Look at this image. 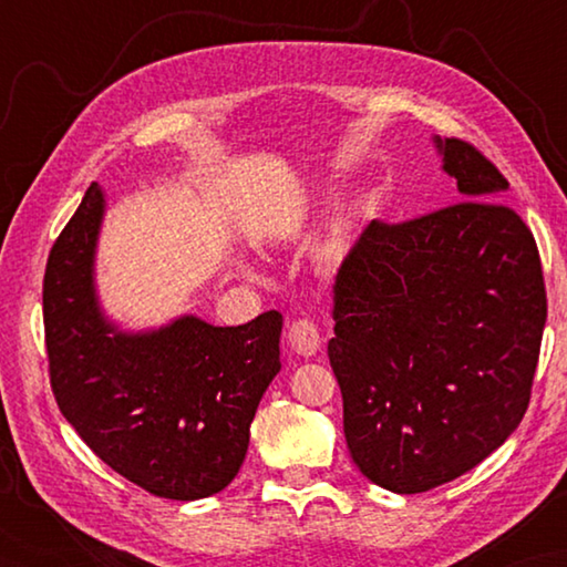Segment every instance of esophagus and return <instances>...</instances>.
<instances>
[{
	"label": "esophagus",
	"mask_w": 567,
	"mask_h": 567,
	"mask_svg": "<svg viewBox=\"0 0 567 567\" xmlns=\"http://www.w3.org/2000/svg\"><path fill=\"white\" fill-rule=\"evenodd\" d=\"M287 341H290L292 351L299 355H315L321 346V336L317 323L311 319H295L287 327Z\"/></svg>",
	"instance_id": "1"
}]
</instances>
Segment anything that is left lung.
<instances>
[{
  "label": "left lung",
  "mask_w": 567,
  "mask_h": 567,
  "mask_svg": "<svg viewBox=\"0 0 567 567\" xmlns=\"http://www.w3.org/2000/svg\"><path fill=\"white\" fill-rule=\"evenodd\" d=\"M436 143L457 202L372 221L333 287L348 451L400 495L451 483L512 436L548 311L532 228L499 202L509 183L473 143Z\"/></svg>",
  "instance_id": "1"
}]
</instances>
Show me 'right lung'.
I'll use <instances>...</instances> for the list:
<instances>
[{
  "instance_id": "add662e5",
  "label": "right lung",
  "mask_w": 567,
  "mask_h": 567,
  "mask_svg": "<svg viewBox=\"0 0 567 567\" xmlns=\"http://www.w3.org/2000/svg\"><path fill=\"white\" fill-rule=\"evenodd\" d=\"M104 212L97 185L55 238L43 277L51 390L80 439L128 483L202 499L236 477L250 421L280 372V311L244 327L185 317L118 333L97 309L92 256Z\"/></svg>"
}]
</instances>
